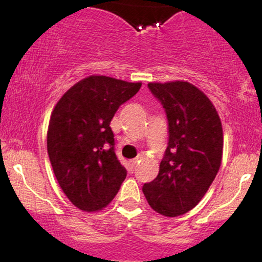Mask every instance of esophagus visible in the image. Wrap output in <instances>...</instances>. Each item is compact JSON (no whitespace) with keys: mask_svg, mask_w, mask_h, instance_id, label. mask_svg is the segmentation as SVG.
<instances>
[{"mask_svg":"<svg viewBox=\"0 0 262 262\" xmlns=\"http://www.w3.org/2000/svg\"><path fill=\"white\" fill-rule=\"evenodd\" d=\"M137 165H138V160H132V161H130V168H131V169H135L136 167H137Z\"/></svg>","mask_w":262,"mask_h":262,"instance_id":"34e87169","label":"esophagus"}]
</instances>
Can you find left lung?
<instances>
[{
    "mask_svg": "<svg viewBox=\"0 0 262 262\" xmlns=\"http://www.w3.org/2000/svg\"><path fill=\"white\" fill-rule=\"evenodd\" d=\"M168 120V145L159 174L145 183L149 206L165 216L182 215L201 201L223 158L219 114L199 88L184 80L149 83Z\"/></svg>",
    "mask_w": 262,
    "mask_h": 262,
    "instance_id": "left-lung-1",
    "label": "left lung"
}]
</instances>
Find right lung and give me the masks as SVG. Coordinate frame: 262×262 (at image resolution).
I'll use <instances>...</instances> for the list:
<instances>
[{"instance_id": "add662e5", "label": "right lung", "mask_w": 262, "mask_h": 262, "mask_svg": "<svg viewBox=\"0 0 262 262\" xmlns=\"http://www.w3.org/2000/svg\"><path fill=\"white\" fill-rule=\"evenodd\" d=\"M141 86V81L89 76L71 86L54 107L47 132L50 164L64 195L80 210L107 207L126 178L110 124Z\"/></svg>"}]
</instances>
